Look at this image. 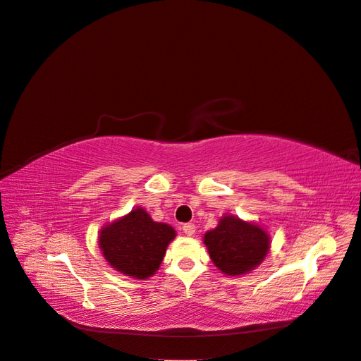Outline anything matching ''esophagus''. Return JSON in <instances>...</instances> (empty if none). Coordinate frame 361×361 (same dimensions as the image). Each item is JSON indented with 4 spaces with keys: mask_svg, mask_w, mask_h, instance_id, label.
<instances>
[{
    "mask_svg": "<svg viewBox=\"0 0 361 361\" xmlns=\"http://www.w3.org/2000/svg\"><path fill=\"white\" fill-rule=\"evenodd\" d=\"M182 231L187 236H192L194 232H195V226L192 223H187V224L182 226Z\"/></svg>",
    "mask_w": 361,
    "mask_h": 361,
    "instance_id": "1",
    "label": "esophagus"
}]
</instances>
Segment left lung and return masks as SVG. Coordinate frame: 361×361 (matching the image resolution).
<instances>
[{
	"mask_svg": "<svg viewBox=\"0 0 361 361\" xmlns=\"http://www.w3.org/2000/svg\"><path fill=\"white\" fill-rule=\"evenodd\" d=\"M203 243L214 265L227 276H241L262 264L269 251V236L260 226L235 215L223 216L206 232Z\"/></svg>",
	"mask_w": 361,
	"mask_h": 361,
	"instance_id": "obj_1",
	"label": "left lung"
}]
</instances>
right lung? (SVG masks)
Listing matches in <instances>:
<instances>
[{"mask_svg":"<svg viewBox=\"0 0 361 361\" xmlns=\"http://www.w3.org/2000/svg\"><path fill=\"white\" fill-rule=\"evenodd\" d=\"M174 236L171 226L154 221L145 209L135 207L102 227L99 248L116 271L145 280L155 274Z\"/></svg>","mask_w":361,"mask_h":361,"instance_id":"add662e5","label":"right lung"}]
</instances>
